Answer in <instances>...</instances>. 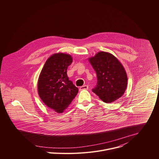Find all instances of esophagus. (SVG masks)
<instances>
[{
  "instance_id": "esophagus-1",
  "label": "esophagus",
  "mask_w": 159,
  "mask_h": 159,
  "mask_svg": "<svg viewBox=\"0 0 159 159\" xmlns=\"http://www.w3.org/2000/svg\"><path fill=\"white\" fill-rule=\"evenodd\" d=\"M89 89V86L88 85H84L81 87L80 88V91H83V90H88Z\"/></svg>"
}]
</instances>
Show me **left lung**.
I'll use <instances>...</instances> for the list:
<instances>
[{
	"label": "left lung",
	"mask_w": 159,
	"mask_h": 159,
	"mask_svg": "<svg viewBox=\"0 0 159 159\" xmlns=\"http://www.w3.org/2000/svg\"><path fill=\"white\" fill-rule=\"evenodd\" d=\"M89 60L97 77L92 92L105 103H111L121 97L127 88V76L118 59L109 52L101 51Z\"/></svg>",
	"instance_id": "left-lung-1"
}]
</instances>
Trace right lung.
I'll use <instances>...</instances> for the list:
<instances>
[{"label": "right lung", "mask_w": 159, "mask_h": 159, "mask_svg": "<svg viewBox=\"0 0 159 159\" xmlns=\"http://www.w3.org/2000/svg\"><path fill=\"white\" fill-rule=\"evenodd\" d=\"M70 55L57 53L49 57L40 73L39 95L46 105L57 113H63L78 92L67 74L72 62Z\"/></svg>", "instance_id": "obj_1"}]
</instances>
